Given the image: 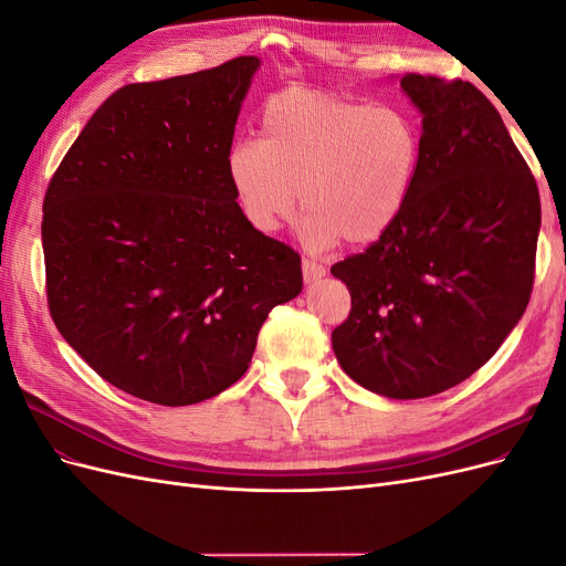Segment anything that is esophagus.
<instances>
[{"label": "esophagus", "mask_w": 566, "mask_h": 566, "mask_svg": "<svg viewBox=\"0 0 566 566\" xmlns=\"http://www.w3.org/2000/svg\"><path fill=\"white\" fill-rule=\"evenodd\" d=\"M302 276H304V283H316L325 276V266H321L314 260H304L302 262Z\"/></svg>", "instance_id": "34e87169"}]
</instances>
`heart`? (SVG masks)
Listing matches in <instances>:
<instances>
[{"instance_id":"heart-1","label":"heart","mask_w":566,"mask_h":566,"mask_svg":"<svg viewBox=\"0 0 566 566\" xmlns=\"http://www.w3.org/2000/svg\"><path fill=\"white\" fill-rule=\"evenodd\" d=\"M420 156V127L406 111L293 87L264 104L262 142L229 148L227 172L254 231L273 233L293 217L300 191L306 243L361 248L397 224Z\"/></svg>"}]
</instances>
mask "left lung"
<instances>
[{"instance_id":"8db88e82","label":"left lung","mask_w":566,"mask_h":566,"mask_svg":"<svg viewBox=\"0 0 566 566\" xmlns=\"http://www.w3.org/2000/svg\"><path fill=\"white\" fill-rule=\"evenodd\" d=\"M401 90L422 113L418 177L397 224L331 269L352 295L333 349L361 387L424 399L468 380L520 323L541 198L474 84L408 73Z\"/></svg>"}]
</instances>
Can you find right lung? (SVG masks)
Instances as JSON below:
<instances>
[{"instance_id": "obj_1", "label": "right lung", "mask_w": 566, "mask_h": 566, "mask_svg": "<svg viewBox=\"0 0 566 566\" xmlns=\"http://www.w3.org/2000/svg\"><path fill=\"white\" fill-rule=\"evenodd\" d=\"M260 67L127 84L65 153L44 196L51 318L113 387L160 406L217 397L245 375L302 260L254 231L227 172Z\"/></svg>"}]
</instances>
